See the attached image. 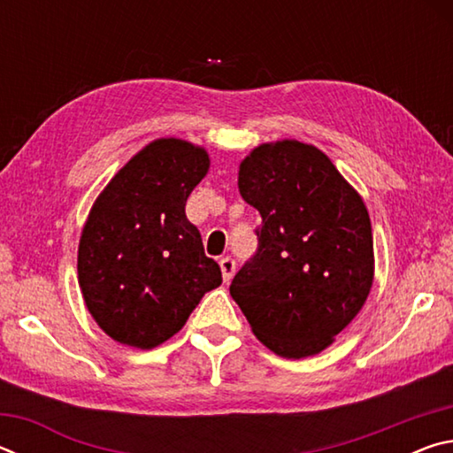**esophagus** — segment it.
Instances as JSON below:
<instances>
[{
    "mask_svg": "<svg viewBox=\"0 0 453 453\" xmlns=\"http://www.w3.org/2000/svg\"><path fill=\"white\" fill-rule=\"evenodd\" d=\"M219 267H221V278H224V281L227 283L229 280L234 278L235 273V262L232 257H221L219 259Z\"/></svg>",
    "mask_w": 453,
    "mask_h": 453,
    "instance_id": "1",
    "label": "esophagus"
}]
</instances>
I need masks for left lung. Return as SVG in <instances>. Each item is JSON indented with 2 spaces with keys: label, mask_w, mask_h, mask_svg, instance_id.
Returning a JSON list of instances; mask_svg holds the SVG:
<instances>
[{
  "label": "left lung",
  "mask_w": 453,
  "mask_h": 453,
  "mask_svg": "<svg viewBox=\"0 0 453 453\" xmlns=\"http://www.w3.org/2000/svg\"><path fill=\"white\" fill-rule=\"evenodd\" d=\"M237 188L262 226L257 254L229 294L275 356H316L370 296L373 235L364 199L324 151L297 140L251 150Z\"/></svg>",
  "instance_id": "obj_1"
}]
</instances>
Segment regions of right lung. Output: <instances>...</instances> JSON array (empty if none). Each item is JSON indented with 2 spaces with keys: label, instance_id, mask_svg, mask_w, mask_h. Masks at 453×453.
Here are the masks:
<instances>
[{
  "label": "right lung",
  "instance_id": "1",
  "mask_svg": "<svg viewBox=\"0 0 453 453\" xmlns=\"http://www.w3.org/2000/svg\"><path fill=\"white\" fill-rule=\"evenodd\" d=\"M210 153L178 137L145 145L91 205L78 248L83 302L104 332L151 349L186 326L221 270L186 216Z\"/></svg>",
  "mask_w": 453,
  "mask_h": 453
}]
</instances>
